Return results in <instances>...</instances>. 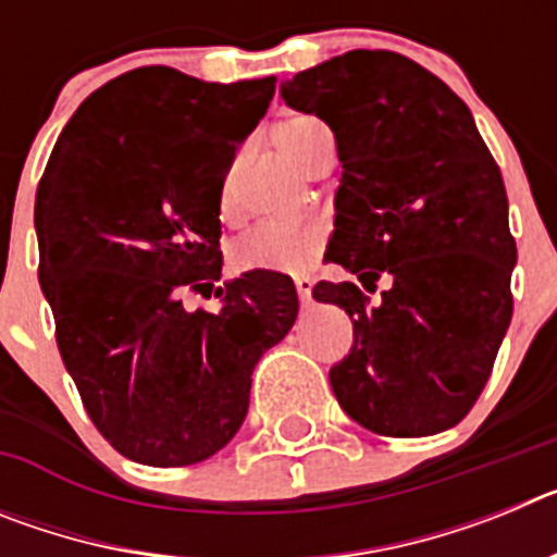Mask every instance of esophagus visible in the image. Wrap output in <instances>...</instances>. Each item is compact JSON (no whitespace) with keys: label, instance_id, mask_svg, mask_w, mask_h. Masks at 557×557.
<instances>
[{"label":"esophagus","instance_id":"1","mask_svg":"<svg viewBox=\"0 0 557 557\" xmlns=\"http://www.w3.org/2000/svg\"><path fill=\"white\" fill-rule=\"evenodd\" d=\"M312 287H314V282L309 278V275H298V278H295V289H298V298H301V304L312 301Z\"/></svg>","mask_w":557,"mask_h":557}]
</instances>
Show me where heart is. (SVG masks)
<instances>
[{"label": "heart", "instance_id": "obj_1", "mask_svg": "<svg viewBox=\"0 0 557 557\" xmlns=\"http://www.w3.org/2000/svg\"><path fill=\"white\" fill-rule=\"evenodd\" d=\"M326 125L314 116H293L278 127V141L298 164H307L326 136ZM236 209V175H225L220 191V211L231 218ZM329 225L318 218L309 220H268L256 225L234 245V262L243 270H304L321 253Z\"/></svg>", "mask_w": 557, "mask_h": 557}]
</instances>
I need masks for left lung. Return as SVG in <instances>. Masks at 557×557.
I'll return each mask as SVG.
<instances>
[{"instance_id": "8db88e82", "label": "left lung", "mask_w": 557, "mask_h": 557, "mask_svg": "<svg viewBox=\"0 0 557 557\" xmlns=\"http://www.w3.org/2000/svg\"><path fill=\"white\" fill-rule=\"evenodd\" d=\"M334 133L343 178L326 259L376 289L321 282L314 301L354 321L329 371L339 407L387 437L460 424L510 326L516 243L508 195L469 106L410 58L354 49L282 86Z\"/></svg>"}]
</instances>
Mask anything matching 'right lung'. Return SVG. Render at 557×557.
<instances>
[{"label":"right lung","mask_w":557,"mask_h":557,"mask_svg":"<svg viewBox=\"0 0 557 557\" xmlns=\"http://www.w3.org/2000/svg\"><path fill=\"white\" fill-rule=\"evenodd\" d=\"M275 77L206 83L141 66L86 97L36 191L38 282L63 366L120 455L191 466L248 416L250 373L293 329L289 275L250 270L225 287L220 191ZM214 288L218 313L184 292Z\"/></svg>","instance_id":"add662e5"}]
</instances>
